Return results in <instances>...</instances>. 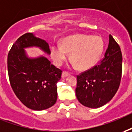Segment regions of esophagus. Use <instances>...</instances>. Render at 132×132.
Listing matches in <instances>:
<instances>
[{"label":"esophagus","mask_w":132,"mask_h":132,"mask_svg":"<svg viewBox=\"0 0 132 132\" xmlns=\"http://www.w3.org/2000/svg\"><path fill=\"white\" fill-rule=\"evenodd\" d=\"M69 75H70V73H69V72H66V71H63L61 77H62V78H65V77H69Z\"/></svg>","instance_id":"obj_1"}]
</instances>
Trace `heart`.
<instances>
[{
    "label": "heart",
    "mask_w": 132,
    "mask_h": 132,
    "mask_svg": "<svg viewBox=\"0 0 132 132\" xmlns=\"http://www.w3.org/2000/svg\"><path fill=\"white\" fill-rule=\"evenodd\" d=\"M104 42L99 36L76 35L65 37L61 45L52 47L51 56L57 65H61L70 54V60L79 70L92 68L100 59Z\"/></svg>",
    "instance_id": "obj_1"
}]
</instances>
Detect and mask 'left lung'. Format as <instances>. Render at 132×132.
I'll return each instance as SVG.
<instances>
[{
    "mask_svg": "<svg viewBox=\"0 0 132 132\" xmlns=\"http://www.w3.org/2000/svg\"><path fill=\"white\" fill-rule=\"evenodd\" d=\"M122 73V54L119 44L109 35L104 58L77 75L76 95L86 107L97 108L108 103L119 89Z\"/></svg>",
    "mask_w": 132,
    "mask_h": 132,
    "instance_id": "obj_1",
    "label": "left lung"
}]
</instances>
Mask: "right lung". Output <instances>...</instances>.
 Returning a JSON list of instances; mask_svg holds the SVG:
<instances>
[{"mask_svg": "<svg viewBox=\"0 0 132 132\" xmlns=\"http://www.w3.org/2000/svg\"><path fill=\"white\" fill-rule=\"evenodd\" d=\"M39 47L51 53L46 41L32 33H26L13 43L8 54V72L11 86L22 103L34 111L53 106L57 100V82L62 71L44 56L29 59L24 48Z\"/></svg>", "mask_w": 132, "mask_h": 132, "instance_id": "add662e5", "label": "right lung"}]
</instances>
